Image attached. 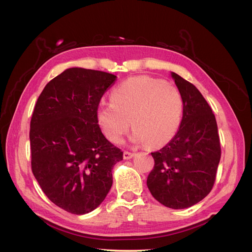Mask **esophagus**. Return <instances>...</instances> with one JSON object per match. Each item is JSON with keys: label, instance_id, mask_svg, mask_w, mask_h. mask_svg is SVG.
<instances>
[{"label": "esophagus", "instance_id": "esophagus-1", "mask_svg": "<svg viewBox=\"0 0 252 252\" xmlns=\"http://www.w3.org/2000/svg\"><path fill=\"white\" fill-rule=\"evenodd\" d=\"M134 155H135V154H133V152L124 151V154H123V158H124L125 159H130L131 158H133V157H134Z\"/></svg>", "mask_w": 252, "mask_h": 252}]
</instances>
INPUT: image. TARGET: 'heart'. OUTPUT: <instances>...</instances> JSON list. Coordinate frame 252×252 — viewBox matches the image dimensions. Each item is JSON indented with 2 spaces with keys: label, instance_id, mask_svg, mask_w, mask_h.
Returning a JSON list of instances; mask_svg holds the SVG:
<instances>
[{
  "label": "heart",
  "instance_id": "b5f03b06",
  "mask_svg": "<svg viewBox=\"0 0 252 252\" xmlns=\"http://www.w3.org/2000/svg\"><path fill=\"white\" fill-rule=\"evenodd\" d=\"M112 101H102L96 108V121L112 143H120L129 129L131 141L147 142L157 147L169 142L178 132L184 109L177 87L162 80L136 75L129 78L111 93Z\"/></svg>",
  "mask_w": 252,
  "mask_h": 252
}]
</instances>
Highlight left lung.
Masks as SVG:
<instances>
[{
  "label": "left lung",
  "instance_id": "obj_1",
  "mask_svg": "<svg viewBox=\"0 0 252 252\" xmlns=\"http://www.w3.org/2000/svg\"><path fill=\"white\" fill-rule=\"evenodd\" d=\"M184 102L178 132L158 151L147 187L166 207L184 209L202 201L213 187L220 158L216 117L194 85L171 72Z\"/></svg>",
  "mask_w": 252,
  "mask_h": 252
}]
</instances>
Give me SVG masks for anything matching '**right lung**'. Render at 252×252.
<instances>
[{
    "label": "right lung",
    "mask_w": 252,
    "mask_h": 252,
    "mask_svg": "<svg viewBox=\"0 0 252 252\" xmlns=\"http://www.w3.org/2000/svg\"><path fill=\"white\" fill-rule=\"evenodd\" d=\"M114 74L68 68L37 98L30 122L32 169L43 192L73 215L94 210L112 186L123 152L105 138L96 108Z\"/></svg>",
    "instance_id": "obj_1"
}]
</instances>
